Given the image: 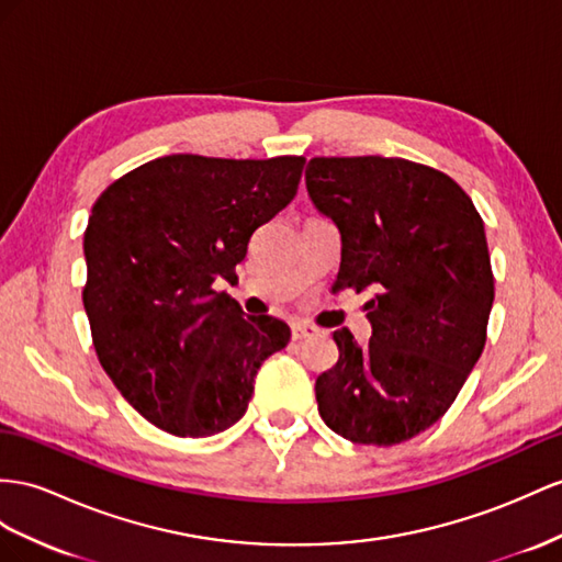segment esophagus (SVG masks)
<instances>
[{
	"label": "esophagus",
	"instance_id": "esophagus-1",
	"mask_svg": "<svg viewBox=\"0 0 562 562\" xmlns=\"http://www.w3.org/2000/svg\"><path fill=\"white\" fill-rule=\"evenodd\" d=\"M315 335H318V329H315V327L308 325V323H294V325H292V339H294V341L311 339V337H315Z\"/></svg>",
	"mask_w": 562,
	"mask_h": 562
}]
</instances>
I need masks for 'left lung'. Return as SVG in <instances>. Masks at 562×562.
<instances>
[{
    "instance_id": "8db88e82",
    "label": "left lung",
    "mask_w": 562,
    "mask_h": 562,
    "mask_svg": "<svg viewBox=\"0 0 562 562\" xmlns=\"http://www.w3.org/2000/svg\"><path fill=\"white\" fill-rule=\"evenodd\" d=\"M306 190L339 227L335 286L372 292L366 347L347 327L333 335L321 418L353 443L408 441L451 408L482 356L494 304L484 223L456 180L406 158L315 156Z\"/></svg>"
}]
</instances>
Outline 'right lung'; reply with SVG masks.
<instances>
[{"label": "right lung", "mask_w": 562, "mask_h": 562, "mask_svg": "<svg viewBox=\"0 0 562 562\" xmlns=\"http://www.w3.org/2000/svg\"><path fill=\"white\" fill-rule=\"evenodd\" d=\"M304 156L154 158L111 182L85 229L82 290L99 363L142 418L211 437L247 413L290 327L215 290L237 280L258 227L290 204Z\"/></svg>", "instance_id": "add662e5"}]
</instances>
